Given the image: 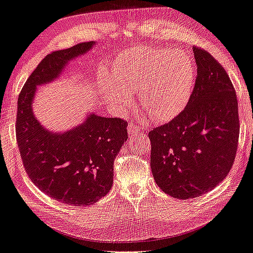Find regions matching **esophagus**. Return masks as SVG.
Returning <instances> with one entry per match:
<instances>
[{"instance_id": "obj_1", "label": "esophagus", "mask_w": 253, "mask_h": 253, "mask_svg": "<svg viewBox=\"0 0 253 253\" xmlns=\"http://www.w3.org/2000/svg\"><path fill=\"white\" fill-rule=\"evenodd\" d=\"M137 132H138V127L135 125L130 123V125L127 126V133H128V135H130V136H133L134 134L137 133Z\"/></svg>"}]
</instances>
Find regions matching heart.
<instances>
[{"label": "heart", "instance_id": "heart-1", "mask_svg": "<svg viewBox=\"0 0 253 253\" xmlns=\"http://www.w3.org/2000/svg\"><path fill=\"white\" fill-rule=\"evenodd\" d=\"M102 83L107 101L125 109L128 94L137 92L138 104L154 121L172 120L183 111L195 83L192 59L181 50L140 47L121 54Z\"/></svg>", "mask_w": 253, "mask_h": 253}]
</instances>
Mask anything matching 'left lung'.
<instances>
[{
  "label": "left lung",
  "mask_w": 253,
  "mask_h": 253,
  "mask_svg": "<svg viewBox=\"0 0 253 253\" xmlns=\"http://www.w3.org/2000/svg\"><path fill=\"white\" fill-rule=\"evenodd\" d=\"M193 53L198 75L187 107L148 133L153 177L165 193L181 200L200 197L226 178L240 127L228 74L208 51L193 47Z\"/></svg>",
  "instance_id": "1"
}]
</instances>
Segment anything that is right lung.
<instances>
[{"mask_svg": "<svg viewBox=\"0 0 253 253\" xmlns=\"http://www.w3.org/2000/svg\"><path fill=\"white\" fill-rule=\"evenodd\" d=\"M94 44L81 42L45 55L28 77L17 102L16 140L26 172L43 193L72 206L91 205L109 192L113 162L127 140V122L91 113L72 130L53 133L36 119L33 102L38 85L59 77L69 61Z\"/></svg>", "mask_w": 253, "mask_h": 253, "instance_id": "obj_1", "label": "right lung"}]
</instances>
